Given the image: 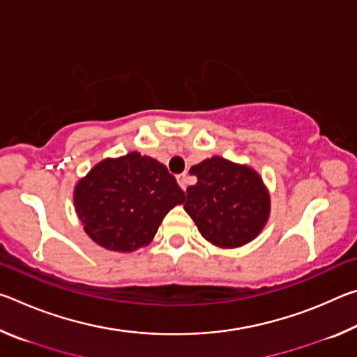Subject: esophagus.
<instances>
[{
  "label": "esophagus",
  "mask_w": 357,
  "mask_h": 357,
  "mask_svg": "<svg viewBox=\"0 0 357 357\" xmlns=\"http://www.w3.org/2000/svg\"><path fill=\"white\" fill-rule=\"evenodd\" d=\"M176 179H178V184L183 187V190H185L187 189V184H189V176H187V173L178 174Z\"/></svg>",
  "instance_id": "obj_1"
}]
</instances>
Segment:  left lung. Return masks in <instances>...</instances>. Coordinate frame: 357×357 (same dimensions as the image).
<instances>
[{
    "label": "left lung",
    "mask_w": 357,
    "mask_h": 357,
    "mask_svg": "<svg viewBox=\"0 0 357 357\" xmlns=\"http://www.w3.org/2000/svg\"><path fill=\"white\" fill-rule=\"evenodd\" d=\"M190 174L198 181L187 187L184 209L204 239L231 249L257 238L269 215V195L257 172L211 157Z\"/></svg>",
    "instance_id": "1"
}]
</instances>
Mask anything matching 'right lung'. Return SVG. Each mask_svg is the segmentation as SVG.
Returning <instances> with one entry per match:
<instances>
[{
    "mask_svg": "<svg viewBox=\"0 0 357 357\" xmlns=\"http://www.w3.org/2000/svg\"><path fill=\"white\" fill-rule=\"evenodd\" d=\"M184 190L164 164L138 153L102 160L74 193L84 231L114 252L148 245L168 211L184 203Z\"/></svg>",
    "mask_w": 357,
    "mask_h": 357,
    "instance_id": "obj_1",
    "label": "right lung"
}]
</instances>
